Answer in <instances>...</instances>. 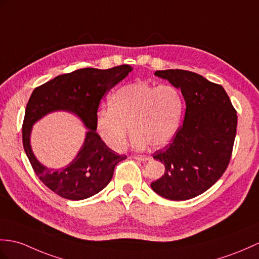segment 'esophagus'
I'll return each instance as SVG.
<instances>
[{"instance_id":"esophagus-1","label":"esophagus","mask_w":259,"mask_h":259,"mask_svg":"<svg viewBox=\"0 0 259 259\" xmlns=\"http://www.w3.org/2000/svg\"><path fill=\"white\" fill-rule=\"evenodd\" d=\"M135 159H137V160H139V161H148L150 158L149 157H146V155H136L135 157Z\"/></svg>"}]
</instances>
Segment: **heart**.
<instances>
[{
	"label": "heart",
	"mask_w": 259,
	"mask_h": 259,
	"mask_svg": "<svg viewBox=\"0 0 259 259\" xmlns=\"http://www.w3.org/2000/svg\"><path fill=\"white\" fill-rule=\"evenodd\" d=\"M183 96L172 85L154 86L148 82L129 83L109 98V109L96 117V131L108 148L121 151L128 127L136 149L162 148L177 134L183 112Z\"/></svg>",
	"instance_id": "1"
}]
</instances>
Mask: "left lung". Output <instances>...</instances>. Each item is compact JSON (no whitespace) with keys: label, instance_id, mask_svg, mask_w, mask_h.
<instances>
[{"label":"left lung","instance_id":"8db88e82","mask_svg":"<svg viewBox=\"0 0 259 259\" xmlns=\"http://www.w3.org/2000/svg\"><path fill=\"white\" fill-rule=\"evenodd\" d=\"M154 75L181 89L186 108L172 142L153 154L165 171L151 188L169 200H190L207 191L227 169L236 136V110L223 87L193 71L166 69Z\"/></svg>","mask_w":259,"mask_h":259}]
</instances>
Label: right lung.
Listing matches in <instances>:
<instances>
[{"instance_id": "add662e5", "label": "right lung", "mask_w": 259, "mask_h": 259, "mask_svg": "<svg viewBox=\"0 0 259 259\" xmlns=\"http://www.w3.org/2000/svg\"><path fill=\"white\" fill-rule=\"evenodd\" d=\"M132 70L130 65L109 69L80 68L36 87L26 105L22 125L23 147L38 179L54 193L79 201L97 194L111 181L115 166L127 155L112 151L96 132V117L101 98ZM68 110L89 128L85 143L76 159L65 169H47L35 160L29 144L32 123L46 113Z\"/></svg>"}]
</instances>
